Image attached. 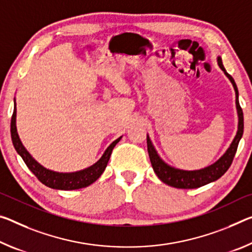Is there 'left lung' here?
<instances>
[{
	"label": "left lung",
	"mask_w": 252,
	"mask_h": 252,
	"mask_svg": "<svg viewBox=\"0 0 252 252\" xmlns=\"http://www.w3.org/2000/svg\"><path fill=\"white\" fill-rule=\"evenodd\" d=\"M218 63L220 68L224 71L226 77L230 79L231 83H232L235 91V104H237V111L239 117L237 134H235L232 143H231L230 147L227 148L225 154L223 155L218 161H215L213 165L205 167V168L199 170H183L174 168V167L167 165V163L159 157L157 151H156L153 146V143H151L149 135H147V148L151 161V166H153L154 171L158 176V178L160 179L162 183L167 184V185L183 189H197V187L204 186L209 183L215 182L217 179L223 176L233 161V158L238 149L239 141H240L243 134V112L240 104H239V92L237 85H235L234 79L232 78V76L226 73L224 66H223L222 63V59L220 57H218Z\"/></svg>",
	"instance_id": "left-lung-1"
}]
</instances>
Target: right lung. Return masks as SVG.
I'll list each match as a JSON object with an SVG mask.
<instances>
[{
  "label": "right lung",
  "instance_id": "obj_1",
  "mask_svg": "<svg viewBox=\"0 0 252 252\" xmlns=\"http://www.w3.org/2000/svg\"><path fill=\"white\" fill-rule=\"evenodd\" d=\"M15 118H17V107L14 105L13 114H12L11 119V138L13 146L17 150V153L21 156L23 161L26 162L33 175L37 177L43 185H46L50 189H62V190H73V189H84V187L90 186L93 184L96 179L101 176L103 171L105 170L107 162L110 160L112 150L117 143L121 140L122 137H120L117 140L113 141L111 145L107 147L105 153L99 159L98 161L94 163L93 166L89 167V168L75 171V173H57V171H53L45 168V167L40 165L38 161H35L32 158L28 150L22 145L21 140H20L19 134L17 132V126H15Z\"/></svg>",
  "mask_w": 252,
  "mask_h": 252
}]
</instances>
